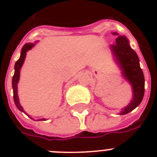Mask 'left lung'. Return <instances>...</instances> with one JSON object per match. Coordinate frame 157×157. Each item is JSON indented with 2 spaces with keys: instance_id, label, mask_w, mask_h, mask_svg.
<instances>
[{
  "instance_id": "obj_1",
  "label": "left lung",
  "mask_w": 157,
  "mask_h": 157,
  "mask_svg": "<svg viewBox=\"0 0 157 157\" xmlns=\"http://www.w3.org/2000/svg\"><path fill=\"white\" fill-rule=\"evenodd\" d=\"M112 35L117 36L116 45H110L109 47L112 59L119 67L122 77L132 89L131 101L119 112V115H125L141 103L144 95L145 80L140 67L139 56L130 47L128 38L118 33H112Z\"/></svg>"
}]
</instances>
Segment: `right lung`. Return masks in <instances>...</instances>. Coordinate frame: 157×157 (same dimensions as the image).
<instances>
[{
    "instance_id": "1",
    "label": "right lung",
    "mask_w": 157,
    "mask_h": 157,
    "mask_svg": "<svg viewBox=\"0 0 157 157\" xmlns=\"http://www.w3.org/2000/svg\"><path fill=\"white\" fill-rule=\"evenodd\" d=\"M39 42V40H36L34 43H27L25 45H23V47L22 48L20 54V58L18 59V60L14 64V74H13V78H12V88H13V100H14V103H15L16 107L19 111H21L23 113H25L28 117H29L33 121H46V118H41V119L38 120H34L33 117H31L28 113H26V112L23 110V107L21 106L20 102H19V98L18 96V83L19 81V78H20V71L23 64L25 61L26 55H27V52L28 50H30L33 49V47L35 46L36 43Z\"/></svg>"
}]
</instances>
